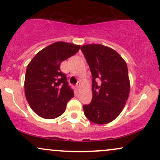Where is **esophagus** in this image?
I'll list each match as a JSON object with an SVG mask.
<instances>
[{"label": "esophagus", "instance_id": "34e87169", "mask_svg": "<svg viewBox=\"0 0 160 160\" xmlns=\"http://www.w3.org/2000/svg\"><path fill=\"white\" fill-rule=\"evenodd\" d=\"M76 87H77V89H78L79 90V89L81 88V82H80V81L78 82V83H77V85H76Z\"/></svg>", "mask_w": 160, "mask_h": 160}]
</instances>
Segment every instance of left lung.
Listing matches in <instances>:
<instances>
[{
  "instance_id": "8db88e82",
  "label": "left lung",
  "mask_w": 160,
  "mask_h": 160,
  "mask_svg": "<svg viewBox=\"0 0 160 160\" xmlns=\"http://www.w3.org/2000/svg\"><path fill=\"white\" fill-rule=\"evenodd\" d=\"M92 76V99L82 106L91 122L106 124L115 120L122 111L130 91L126 62L114 49L102 44L80 47Z\"/></svg>"
}]
</instances>
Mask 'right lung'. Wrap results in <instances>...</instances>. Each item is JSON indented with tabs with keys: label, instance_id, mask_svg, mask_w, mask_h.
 Here are the masks:
<instances>
[{
	"label": "right lung",
	"instance_id": "add662e5",
	"mask_svg": "<svg viewBox=\"0 0 160 160\" xmlns=\"http://www.w3.org/2000/svg\"><path fill=\"white\" fill-rule=\"evenodd\" d=\"M80 47L56 42L37 53L28 65L24 84L25 97L31 108L40 117L54 119L61 116L67 102L74 97L60 65L76 54Z\"/></svg>",
	"mask_w": 160,
	"mask_h": 160
}]
</instances>
